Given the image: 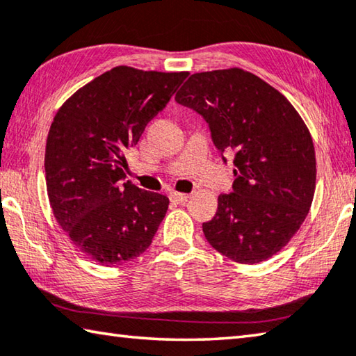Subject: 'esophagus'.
<instances>
[{"instance_id": "esophagus-1", "label": "esophagus", "mask_w": 356, "mask_h": 356, "mask_svg": "<svg viewBox=\"0 0 356 356\" xmlns=\"http://www.w3.org/2000/svg\"><path fill=\"white\" fill-rule=\"evenodd\" d=\"M171 202L174 204H184L186 202V199H188V195H185V193H177V191H172L170 195Z\"/></svg>"}]
</instances>
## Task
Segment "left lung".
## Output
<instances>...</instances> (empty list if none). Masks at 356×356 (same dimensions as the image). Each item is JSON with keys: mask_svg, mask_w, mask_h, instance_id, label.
<instances>
[{"mask_svg": "<svg viewBox=\"0 0 356 356\" xmlns=\"http://www.w3.org/2000/svg\"><path fill=\"white\" fill-rule=\"evenodd\" d=\"M209 122L213 143L235 152L234 193L202 224L213 249L241 264L268 260L305 221L316 188L312 134L293 104L241 68L195 73L176 95ZM225 160V159H224Z\"/></svg>", "mask_w": 356, "mask_h": 356, "instance_id": "1", "label": "left lung"}]
</instances>
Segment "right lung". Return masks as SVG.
Here are the masks:
<instances>
[{"label": "right lung", "mask_w": 356, "mask_h": 356, "mask_svg": "<svg viewBox=\"0 0 356 356\" xmlns=\"http://www.w3.org/2000/svg\"><path fill=\"white\" fill-rule=\"evenodd\" d=\"M188 71L120 65L63 102L51 122L44 172L51 210L77 250L118 266L149 248L170 199L126 177V151L168 104Z\"/></svg>", "instance_id": "1"}]
</instances>
